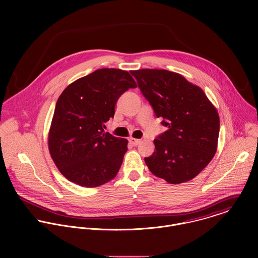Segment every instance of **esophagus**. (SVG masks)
Wrapping results in <instances>:
<instances>
[{"label":"esophagus","mask_w":258,"mask_h":258,"mask_svg":"<svg viewBox=\"0 0 258 258\" xmlns=\"http://www.w3.org/2000/svg\"><path fill=\"white\" fill-rule=\"evenodd\" d=\"M129 142H130V144H132L133 146H137V145H139L140 143H141V140H139V139H135V138H129Z\"/></svg>","instance_id":"1"}]
</instances>
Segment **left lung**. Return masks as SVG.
I'll use <instances>...</instances> for the list:
<instances>
[{"mask_svg":"<svg viewBox=\"0 0 258 258\" xmlns=\"http://www.w3.org/2000/svg\"><path fill=\"white\" fill-rule=\"evenodd\" d=\"M145 98L169 129L154 140L155 152L145 158L149 170L169 184L197 177L212 161L220 134V116L201 87L166 70H138Z\"/></svg>","mask_w":258,"mask_h":258,"instance_id":"left-lung-1","label":"left lung"}]
</instances>
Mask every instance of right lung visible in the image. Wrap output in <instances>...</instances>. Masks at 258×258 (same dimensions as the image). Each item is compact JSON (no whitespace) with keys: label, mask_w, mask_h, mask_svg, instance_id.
<instances>
[{"label":"right lung","mask_w":258,"mask_h":258,"mask_svg":"<svg viewBox=\"0 0 258 258\" xmlns=\"http://www.w3.org/2000/svg\"><path fill=\"white\" fill-rule=\"evenodd\" d=\"M126 71L101 69L71 83L57 99L48 131V150L71 182L96 187L114 179L128 141L104 132L120 95L135 88Z\"/></svg>","instance_id":"right-lung-1"}]
</instances>
